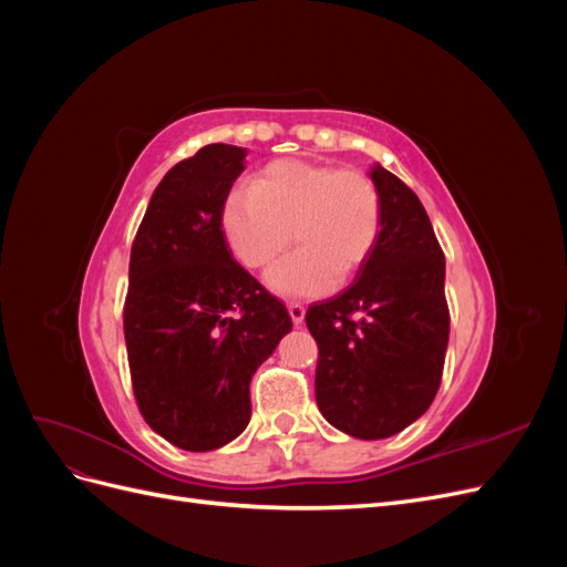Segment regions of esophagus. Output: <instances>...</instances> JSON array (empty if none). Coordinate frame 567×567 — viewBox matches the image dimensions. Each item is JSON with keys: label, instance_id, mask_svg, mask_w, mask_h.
<instances>
[{"label": "esophagus", "instance_id": "obj_1", "mask_svg": "<svg viewBox=\"0 0 567 567\" xmlns=\"http://www.w3.org/2000/svg\"><path fill=\"white\" fill-rule=\"evenodd\" d=\"M288 315H290V319H293L296 326H300L305 321V307L298 302H288Z\"/></svg>", "mask_w": 567, "mask_h": 567}]
</instances>
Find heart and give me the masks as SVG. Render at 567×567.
Instances as JSON below:
<instances>
[{
    "label": "heart",
    "mask_w": 567,
    "mask_h": 567,
    "mask_svg": "<svg viewBox=\"0 0 567 567\" xmlns=\"http://www.w3.org/2000/svg\"><path fill=\"white\" fill-rule=\"evenodd\" d=\"M221 229L234 257L250 271H267L290 246L298 248L269 274L284 298H317L348 286L379 244L381 194L362 169L323 163H269L234 192L221 210Z\"/></svg>",
    "instance_id": "b5f03b06"
}]
</instances>
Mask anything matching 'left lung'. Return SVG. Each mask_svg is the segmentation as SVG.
Returning a JSON list of instances; mask_svg holds the SVG:
<instances>
[{"instance_id": "8db88e82", "label": "left lung", "mask_w": 567, "mask_h": 567, "mask_svg": "<svg viewBox=\"0 0 567 567\" xmlns=\"http://www.w3.org/2000/svg\"><path fill=\"white\" fill-rule=\"evenodd\" d=\"M381 236L354 284L312 305L317 406L338 431L383 440L435 400L450 340L444 255L419 196L375 163Z\"/></svg>"}]
</instances>
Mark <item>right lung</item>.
Segmentation results:
<instances>
[{"instance_id":"1","label":"right lung","mask_w":567,"mask_h":567,"mask_svg":"<svg viewBox=\"0 0 567 567\" xmlns=\"http://www.w3.org/2000/svg\"><path fill=\"white\" fill-rule=\"evenodd\" d=\"M246 156L208 144L177 163L153 192L130 255L134 398L153 431L186 452L219 450L246 431L252 373L293 329L221 231Z\"/></svg>"}]
</instances>
